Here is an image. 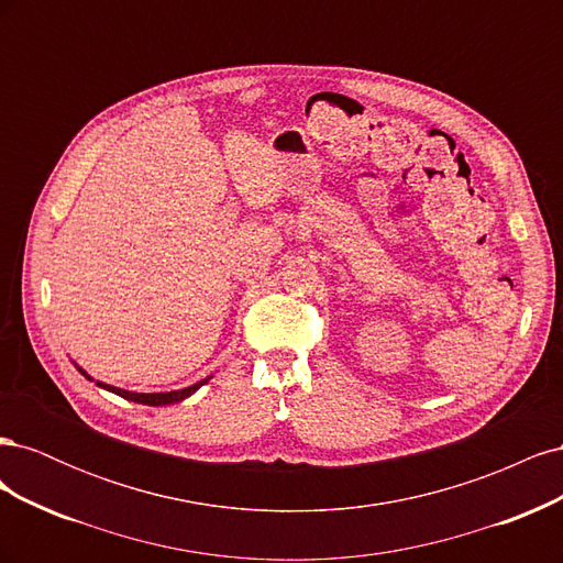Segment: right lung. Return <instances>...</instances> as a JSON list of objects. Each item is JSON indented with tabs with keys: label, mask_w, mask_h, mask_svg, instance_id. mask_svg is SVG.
<instances>
[{
	"label": "right lung",
	"mask_w": 563,
	"mask_h": 563,
	"mask_svg": "<svg viewBox=\"0 0 563 563\" xmlns=\"http://www.w3.org/2000/svg\"><path fill=\"white\" fill-rule=\"evenodd\" d=\"M81 373H84V371H81ZM84 376H87V373H84ZM87 378H89V376H87ZM207 380H209V378H203V380H199V383H195V385H190V387L176 389V391H155V395H139V391L119 389V387H110V385H103V383H98V385L110 389V391H114V395L124 397V399H129V401H139V404H145V406H166V404H176V401L187 399V397L192 395V391H197Z\"/></svg>",
	"instance_id": "add662e5"
}]
</instances>
